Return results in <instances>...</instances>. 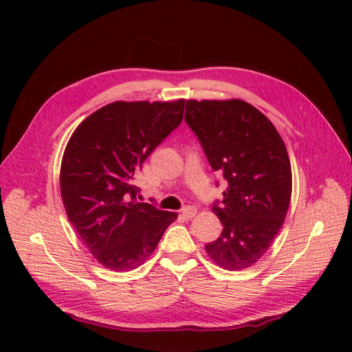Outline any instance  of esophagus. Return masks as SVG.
Here are the masks:
<instances>
[{
  "label": "esophagus",
  "mask_w": 352,
  "mask_h": 352,
  "mask_svg": "<svg viewBox=\"0 0 352 352\" xmlns=\"http://www.w3.org/2000/svg\"><path fill=\"white\" fill-rule=\"evenodd\" d=\"M182 214L184 216V219H192L193 216L197 214V208L192 207V206L184 207V208H182Z\"/></svg>",
  "instance_id": "obj_1"
}]
</instances>
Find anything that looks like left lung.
<instances>
[{
  "instance_id": "1",
  "label": "left lung",
  "mask_w": 352,
  "mask_h": 352,
  "mask_svg": "<svg viewBox=\"0 0 352 352\" xmlns=\"http://www.w3.org/2000/svg\"><path fill=\"white\" fill-rule=\"evenodd\" d=\"M184 121L227 182L222 201L212 207L222 233L206 251L228 271L250 267L278 234L290 204L286 145L272 122L242 100H189Z\"/></svg>"
}]
</instances>
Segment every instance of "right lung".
Listing matches in <instances>:
<instances>
[{"mask_svg":"<svg viewBox=\"0 0 352 352\" xmlns=\"http://www.w3.org/2000/svg\"><path fill=\"white\" fill-rule=\"evenodd\" d=\"M184 102H111L87 116L66 145L60 169L65 210L102 266H140L177 219V213L138 203L134 175L182 124Z\"/></svg>","mask_w":352,"mask_h":352,"instance_id":"obj_1","label":"right lung"}]
</instances>
